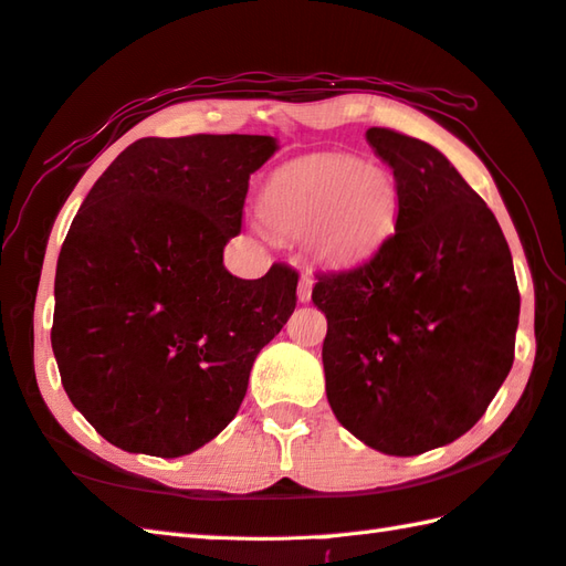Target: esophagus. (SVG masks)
Segmentation results:
<instances>
[{
  "label": "esophagus",
  "instance_id": "obj_1",
  "mask_svg": "<svg viewBox=\"0 0 566 566\" xmlns=\"http://www.w3.org/2000/svg\"><path fill=\"white\" fill-rule=\"evenodd\" d=\"M312 290H314V280L308 274H304L302 280H298V284H296V298L302 304H306V302H312Z\"/></svg>",
  "mask_w": 566,
  "mask_h": 566
}]
</instances>
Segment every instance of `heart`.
<instances>
[{
	"label": "heart",
	"instance_id": "obj_1",
	"mask_svg": "<svg viewBox=\"0 0 566 566\" xmlns=\"http://www.w3.org/2000/svg\"><path fill=\"white\" fill-rule=\"evenodd\" d=\"M400 186L380 164L324 154L286 164L262 193V218L276 235L306 238L324 264L370 258L392 238Z\"/></svg>",
	"mask_w": 566,
	"mask_h": 566
}]
</instances>
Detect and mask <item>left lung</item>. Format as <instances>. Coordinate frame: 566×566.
I'll return each mask as SVG.
<instances>
[{
    "mask_svg": "<svg viewBox=\"0 0 566 566\" xmlns=\"http://www.w3.org/2000/svg\"><path fill=\"white\" fill-rule=\"evenodd\" d=\"M400 186L395 235L356 268L318 274L326 397L387 457L447 447L479 422L513 368L520 292L483 198L431 144L370 127Z\"/></svg>",
    "mask_w": 566,
    "mask_h": 566,
    "instance_id": "obj_1",
    "label": "left lung"
}]
</instances>
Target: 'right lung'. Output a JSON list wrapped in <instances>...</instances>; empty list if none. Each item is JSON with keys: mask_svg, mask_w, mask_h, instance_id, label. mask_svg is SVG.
I'll return each mask as SVG.
<instances>
[{"mask_svg": "<svg viewBox=\"0 0 566 566\" xmlns=\"http://www.w3.org/2000/svg\"><path fill=\"white\" fill-rule=\"evenodd\" d=\"M276 149L262 135L139 139L73 218L51 348L69 400L113 447L176 459L216 439L292 316L294 270L240 280L223 264L250 176Z\"/></svg>", "mask_w": 566, "mask_h": 566, "instance_id": "right-lung-1", "label": "right lung"}]
</instances>
